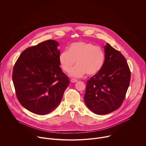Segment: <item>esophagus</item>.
<instances>
[{
    "label": "esophagus",
    "instance_id": "34e87169",
    "mask_svg": "<svg viewBox=\"0 0 146 146\" xmlns=\"http://www.w3.org/2000/svg\"><path fill=\"white\" fill-rule=\"evenodd\" d=\"M70 81H71L72 82H76L77 81V80L74 79V78H72V79L70 80Z\"/></svg>",
    "mask_w": 146,
    "mask_h": 146
}]
</instances>
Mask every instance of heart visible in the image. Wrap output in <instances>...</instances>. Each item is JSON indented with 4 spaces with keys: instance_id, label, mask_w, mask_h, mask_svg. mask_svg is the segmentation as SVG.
I'll list each match as a JSON object with an SVG mask.
<instances>
[{
    "instance_id": "1",
    "label": "heart",
    "mask_w": 146,
    "mask_h": 146,
    "mask_svg": "<svg viewBox=\"0 0 146 146\" xmlns=\"http://www.w3.org/2000/svg\"><path fill=\"white\" fill-rule=\"evenodd\" d=\"M105 59V54L100 46L84 41L72 43L69 50H64L59 56L60 65L66 73L70 72L76 61L77 65L70 72V76L74 77L86 73L88 76L97 74L102 69Z\"/></svg>"
}]
</instances>
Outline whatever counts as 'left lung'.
Here are the masks:
<instances>
[{
    "instance_id": "left-lung-1",
    "label": "left lung",
    "mask_w": 146,
    "mask_h": 146,
    "mask_svg": "<svg viewBox=\"0 0 146 146\" xmlns=\"http://www.w3.org/2000/svg\"><path fill=\"white\" fill-rule=\"evenodd\" d=\"M105 52L103 66L87 81L84 96L87 107L101 115L110 113L121 106L131 80L129 66L122 54L108 43Z\"/></svg>"
}]
</instances>
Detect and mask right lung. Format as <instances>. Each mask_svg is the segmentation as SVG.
Segmentation results:
<instances>
[{
	"instance_id": "right-lung-1",
	"label": "right lung",
	"mask_w": 146,
	"mask_h": 146,
	"mask_svg": "<svg viewBox=\"0 0 146 146\" xmlns=\"http://www.w3.org/2000/svg\"><path fill=\"white\" fill-rule=\"evenodd\" d=\"M57 41L48 40L25 49L17 60L12 79L19 102L28 110L44 115L60 103L69 84L60 68Z\"/></svg>"
}]
</instances>
